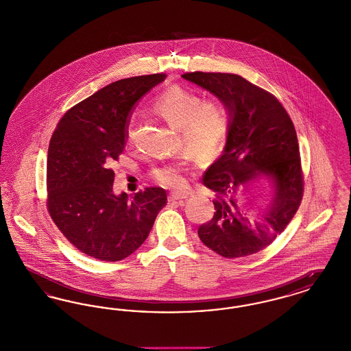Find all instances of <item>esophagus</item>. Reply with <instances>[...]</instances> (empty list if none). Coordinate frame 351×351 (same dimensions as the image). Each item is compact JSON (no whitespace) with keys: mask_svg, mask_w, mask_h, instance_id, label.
<instances>
[{"mask_svg":"<svg viewBox=\"0 0 351 351\" xmlns=\"http://www.w3.org/2000/svg\"><path fill=\"white\" fill-rule=\"evenodd\" d=\"M188 197V193L186 192H172L171 195H169V201H178V200H184V199H186Z\"/></svg>","mask_w":351,"mask_h":351,"instance_id":"esophagus-1","label":"esophagus"}]
</instances>
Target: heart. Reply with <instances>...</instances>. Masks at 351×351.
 I'll use <instances>...</instances> for the list:
<instances>
[{"label":"heart","instance_id":"b5f03b06","mask_svg":"<svg viewBox=\"0 0 351 351\" xmlns=\"http://www.w3.org/2000/svg\"><path fill=\"white\" fill-rule=\"evenodd\" d=\"M154 117L179 130L184 147L192 155L209 158L221 150L228 139L232 116L228 104L219 97L202 96L195 90L173 85L165 89L149 105ZM134 128L126 126L125 141L133 142ZM152 179L160 185L180 188L186 183V168L182 165L159 166L151 171Z\"/></svg>","mask_w":351,"mask_h":351}]
</instances>
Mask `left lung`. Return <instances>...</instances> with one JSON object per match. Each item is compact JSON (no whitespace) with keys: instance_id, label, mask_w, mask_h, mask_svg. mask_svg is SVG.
<instances>
[{"instance_id":"8db88e82","label":"left lung","mask_w":351,"mask_h":351,"mask_svg":"<svg viewBox=\"0 0 351 351\" xmlns=\"http://www.w3.org/2000/svg\"><path fill=\"white\" fill-rule=\"evenodd\" d=\"M183 77L225 101L232 116L223 154L202 178L216 199L213 218L197 230L201 242L229 259L263 250L287 228L302 199L293 122L274 95L239 75L197 71ZM262 174L273 180L276 192L264 217L254 221L240 210L239 196Z\"/></svg>"}]
</instances>
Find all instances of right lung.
Masks as SVG:
<instances>
[{
  "mask_svg": "<svg viewBox=\"0 0 351 351\" xmlns=\"http://www.w3.org/2000/svg\"><path fill=\"white\" fill-rule=\"evenodd\" d=\"M165 73L122 79L76 104L60 118L47 156V210L58 229L88 256L117 262L149 237L167 204L163 188L150 186L132 199L113 193V160L125 149L134 104Z\"/></svg>",
  "mask_w": 351,
  "mask_h": 351,
  "instance_id": "obj_1",
  "label": "right lung"
}]
</instances>
